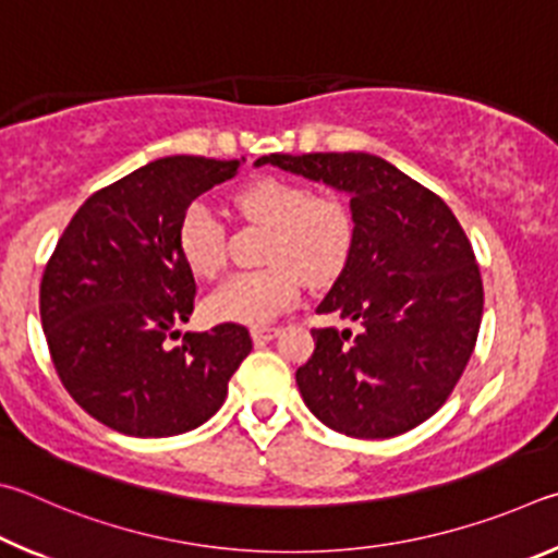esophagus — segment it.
<instances>
[{"instance_id":"obj_1","label":"esophagus","mask_w":558,"mask_h":558,"mask_svg":"<svg viewBox=\"0 0 558 558\" xmlns=\"http://www.w3.org/2000/svg\"><path fill=\"white\" fill-rule=\"evenodd\" d=\"M281 333L279 328H269V326H262V328H252V340L254 343H269Z\"/></svg>"}]
</instances>
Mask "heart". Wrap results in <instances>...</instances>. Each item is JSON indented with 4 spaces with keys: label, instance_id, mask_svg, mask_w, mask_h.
<instances>
[{
    "label": "heart",
    "instance_id": "heart-1",
    "mask_svg": "<svg viewBox=\"0 0 558 558\" xmlns=\"http://www.w3.org/2000/svg\"><path fill=\"white\" fill-rule=\"evenodd\" d=\"M238 210L269 228L257 271L234 274L205 299V316L215 324L262 328L294 306L304 277L326 284L343 271L353 250V218L338 198L314 195L287 179H257L234 195ZM179 252L198 279H213L225 264V230L208 203L195 201L179 222Z\"/></svg>",
    "mask_w": 558,
    "mask_h": 558
}]
</instances>
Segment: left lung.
<instances>
[{
  "instance_id": "obj_1",
  "label": "left lung",
  "mask_w": 558,
  "mask_h": 558,
  "mask_svg": "<svg viewBox=\"0 0 558 558\" xmlns=\"http://www.w3.org/2000/svg\"><path fill=\"white\" fill-rule=\"evenodd\" d=\"M304 175L350 195L353 250L318 304L360 333L314 328L296 369L306 407L328 428L389 438L444 407L473 355L483 279L461 222L436 193L365 151L269 154L254 166Z\"/></svg>"
}]
</instances>
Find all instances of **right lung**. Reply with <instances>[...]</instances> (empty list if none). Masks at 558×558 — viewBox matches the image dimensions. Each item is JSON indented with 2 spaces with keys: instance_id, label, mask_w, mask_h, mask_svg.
<instances>
[{
  "instance_id": "right-lung-1",
  "label": "right lung",
  "mask_w": 558,
  "mask_h": 558,
  "mask_svg": "<svg viewBox=\"0 0 558 558\" xmlns=\"http://www.w3.org/2000/svg\"><path fill=\"white\" fill-rule=\"evenodd\" d=\"M244 159L163 156L93 193L58 240L41 279L48 353L77 404L114 432L179 436L218 412L252 350L247 328L185 333L195 279L179 252V222Z\"/></svg>"
}]
</instances>
